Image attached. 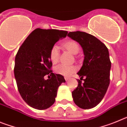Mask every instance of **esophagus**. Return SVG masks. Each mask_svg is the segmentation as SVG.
Instances as JSON below:
<instances>
[{
	"label": "esophagus",
	"instance_id": "esophagus-1",
	"mask_svg": "<svg viewBox=\"0 0 127 127\" xmlns=\"http://www.w3.org/2000/svg\"><path fill=\"white\" fill-rule=\"evenodd\" d=\"M69 78L68 77H65V81H68L69 80Z\"/></svg>",
	"mask_w": 127,
	"mask_h": 127
}]
</instances>
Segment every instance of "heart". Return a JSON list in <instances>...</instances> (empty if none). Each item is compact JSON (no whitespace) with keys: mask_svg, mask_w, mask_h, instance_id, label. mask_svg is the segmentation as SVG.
<instances>
[{"mask_svg":"<svg viewBox=\"0 0 127 127\" xmlns=\"http://www.w3.org/2000/svg\"><path fill=\"white\" fill-rule=\"evenodd\" d=\"M64 46L68 51L74 55H76L79 51V46L78 44L73 41H69L64 44ZM60 48L58 45L55 44L51 47L50 51V58L53 64H56L59 59ZM76 70V67L73 65H66L60 64L56 66L55 71L57 74L64 76H69L73 74Z\"/></svg>","mask_w":127,"mask_h":127,"instance_id":"heart-1","label":"heart"}]
</instances>
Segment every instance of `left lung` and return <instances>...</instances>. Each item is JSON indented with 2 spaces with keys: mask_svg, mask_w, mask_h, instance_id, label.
<instances>
[{
  "mask_svg": "<svg viewBox=\"0 0 127 127\" xmlns=\"http://www.w3.org/2000/svg\"><path fill=\"white\" fill-rule=\"evenodd\" d=\"M67 36L80 44L85 55L77 74L85 79L83 83L78 80V86L72 92L73 100L81 109L93 108L101 102L109 85L111 63L108 49L97 38L86 32H70Z\"/></svg>",
  "mask_w": 127,
  "mask_h": 127,
  "instance_id": "8db88e82",
  "label": "left lung"
}]
</instances>
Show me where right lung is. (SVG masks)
I'll list each match as a JSON object with an SVG mask.
<instances>
[{"mask_svg":"<svg viewBox=\"0 0 127 127\" xmlns=\"http://www.w3.org/2000/svg\"><path fill=\"white\" fill-rule=\"evenodd\" d=\"M67 33L55 29H37L19 48L15 57L14 77L20 95L30 107L39 110L51 107L58 87L65 82L64 76L51 70L50 51ZM48 74L51 77L46 80L44 76Z\"/></svg>","mask_w":127,"mask_h":127,"instance_id":"right-lung-1","label":"right lung"}]
</instances>
